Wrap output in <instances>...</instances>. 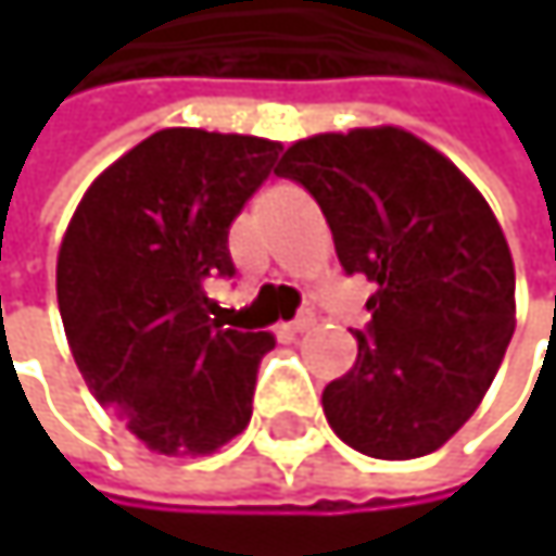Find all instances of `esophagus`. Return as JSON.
Wrapping results in <instances>:
<instances>
[{"label": "esophagus", "instance_id": "1", "mask_svg": "<svg viewBox=\"0 0 556 556\" xmlns=\"http://www.w3.org/2000/svg\"><path fill=\"white\" fill-rule=\"evenodd\" d=\"M312 325H315V315H312V312H302V315H295L286 328H289L292 334H302V331H308Z\"/></svg>", "mask_w": 556, "mask_h": 556}]
</instances>
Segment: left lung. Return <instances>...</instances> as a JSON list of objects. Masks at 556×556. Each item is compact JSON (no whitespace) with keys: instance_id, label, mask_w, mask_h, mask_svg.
<instances>
[{"instance_id":"8db88e82","label":"left lung","mask_w":556,"mask_h":556,"mask_svg":"<svg viewBox=\"0 0 556 556\" xmlns=\"http://www.w3.org/2000/svg\"><path fill=\"white\" fill-rule=\"evenodd\" d=\"M277 176L318 202L344 274L377 282L354 367L321 392L328 425L380 460L438 451L483 402L515 331V267L493 208L402 128L295 141Z\"/></svg>"}]
</instances>
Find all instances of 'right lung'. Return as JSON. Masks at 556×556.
I'll list each match as a JSON object with an SVG mask.
<instances>
[{"label":"right lung","mask_w":556,"mask_h":556,"mask_svg":"<svg viewBox=\"0 0 556 556\" xmlns=\"http://www.w3.org/2000/svg\"><path fill=\"white\" fill-rule=\"evenodd\" d=\"M277 141L167 128L83 195L56 257L73 361L151 451L212 454L251 421L274 334L225 328L205 286L235 277L228 228L274 173Z\"/></svg>","instance_id":"add662e5"}]
</instances>
